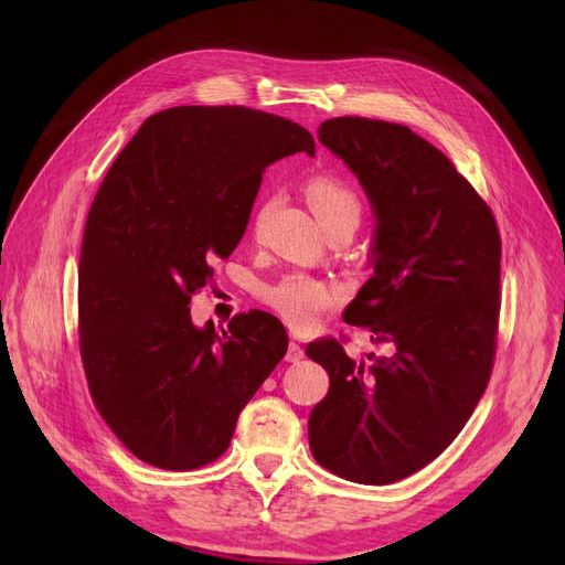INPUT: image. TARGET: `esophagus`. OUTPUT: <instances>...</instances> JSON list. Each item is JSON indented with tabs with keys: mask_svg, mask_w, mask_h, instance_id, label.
I'll return each mask as SVG.
<instances>
[{
	"mask_svg": "<svg viewBox=\"0 0 565 565\" xmlns=\"http://www.w3.org/2000/svg\"><path fill=\"white\" fill-rule=\"evenodd\" d=\"M286 360L292 362V364H298L300 360H305V348L298 341H290L288 343V352H286Z\"/></svg>",
	"mask_w": 565,
	"mask_h": 565,
	"instance_id": "1",
	"label": "esophagus"
}]
</instances>
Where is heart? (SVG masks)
<instances>
[{"label": "heart", "mask_w": 565, "mask_h": 565, "mask_svg": "<svg viewBox=\"0 0 565 565\" xmlns=\"http://www.w3.org/2000/svg\"><path fill=\"white\" fill-rule=\"evenodd\" d=\"M305 190L313 205V211L318 213L324 226H332L348 217L360 220L362 196L358 190H354V185L348 181V178L332 171H318L307 178ZM273 207H275L273 196L260 199V203L256 205L254 211L256 235L265 228L267 220H270ZM260 298L288 324V328L305 332L316 328V324L337 307L339 292L330 281L302 270H292V273H286L281 279L267 284L260 292Z\"/></svg>", "instance_id": "b5f03b06"}]
</instances>
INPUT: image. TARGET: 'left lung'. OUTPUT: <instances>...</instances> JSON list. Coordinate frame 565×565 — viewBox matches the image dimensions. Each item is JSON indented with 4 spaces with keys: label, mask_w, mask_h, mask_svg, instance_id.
<instances>
[{
    "label": "left lung",
    "mask_w": 565,
    "mask_h": 565,
    "mask_svg": "<svg viewBox=\"0 0 565 565\" xmlns=\"http://www.w3.org/2000/svg\"><path fill=\"white\" fill-rule=\"evenodd\" d=\"M318 139L358 173L377 220L373 277L343 320L392 352L354 362L345 337L307 345L330 373L309 447L341 479L387 486L447 449L488 387L501 235L456 164L407 126L337 116Z\"/></svg>",
    "instance_id": "left-lung-1"
}]
</instances>
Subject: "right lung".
<instances>
[{"label":"right lung","mask_w":565,"mask_h":565,"mask_svg":"<svg viewBox=\"0 0 565 565\" xmlns=\"http://www.w3.org/2000/svg\"><path fill=\"white\" fill-rule=\"evenodd\" d=\"M292 153L313 156L316 141L284 116L171 107L146 118L98 188L77 273L79 354L100 417L146 465L215 462L286 354L273 313H237L217 334L194 328L190 302L241 243L265 167Z\"/></svg>","instance_id":"add662e5"}]
</instances>
